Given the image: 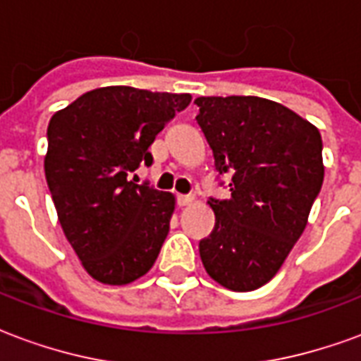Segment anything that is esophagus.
<instances>
[{"label": "esophagus", "instance_id": "obj_1", "mask_svg": "<svg viewBox=\"0 0 361 361\" xmlns=\"http://www.w3.org/2000/svg\"><path fill=\"white\" fill-rule=\"evenodd\" d=\"M195 201V197L193 195H178V204L180 207H188V204H191Z\"/></svg>", "mask_w": 361, "mask_h": 361}]
</instances>
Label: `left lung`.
Returning a JSON list of instances; mask_svg holds the SVG:
<instances>
[{
	"label": "left lung",
	"mask_w": 361,
	"mask_h": 361,
	"mask_svg": "<svg viewBox=\"0 0 361 361\" xmlns=\"http://www.w3.org/2000/svg\"><path fill=\"white\" fill-rule=\"evenodd\" d=\"M197 123L214 168L232 172L230 199H214V230L199 242L204 271L234 292L257 290L300 240L323 185L315 126L259 96H199Z\"/></svg>",
	"instance_id": "left-lung-1"
}]
</instances>
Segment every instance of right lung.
<instances>
[{
    "instance_id": "add662e5",
    "label": "right lung",
    "mask_w": 361,
    "mask_h": 361,
    "mask_svg": "<svg viewBox=\"0 0 361 361\" xmlns=\"http://www.w3.org/2000/svg\"><path fill=\"white\" fill-rule=\"evenodd\" d=\"M189 102V94L104 87L51 116L46 181L63 234L102 284H129L157 261L176 199L129 176L152 164L149 147Z\"/></svg>"
}]
</instances>
